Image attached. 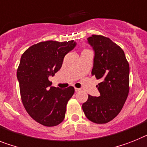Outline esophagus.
<instances>
[{"mask_svg": "<svg viewBox=\"0 0 147 147\" xmlns=\"http://www.w3.org/2000/svg\"><path fill=\"white\" fill-rule=\"evenodd\" d=\"M74 89H75V92H79V91L81 90L80 88H75Z\"/></svg>", "mask_w": 147, "mask_h": 147, "instance_id": "esophagus-1", "label": "esophagus"}]
</instances>
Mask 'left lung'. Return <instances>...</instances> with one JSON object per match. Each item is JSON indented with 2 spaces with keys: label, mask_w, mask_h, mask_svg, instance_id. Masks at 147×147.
I'll use <instances>...</instances> for the list:
<instances>
[{
  "label": "left lung",
  "mask_w": 147,
  "mask_h": 147,
  "mask_svg": "<svg viewBox=\"0 0 147 147\" xmlns=\"http://www.w3.org/2000/svg\"><path fill=\"white\" fill-rule=\"evenodd\" d=\"M94 52L92 75L101 82L99 97L88 94L82 105L88 119L97 124L110 122L119 113L129 92V65L124 51L110 38L92 35L87 38Z\"/></svg>",
  "instance_id": "left-lung-1"
}]
</instances>
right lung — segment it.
Instances as JSON below:
<instances>
[{
    "label": "right lung",
    "mask_w": 147,
    "mask_h": 147,
    "mask_svg": "<svg viewBox=\"0 0 147 147\" xmlns=\"http://www.w3.org/2000/svg\"><path fill=\"white\" fill-rule=\"evenodd\" d=\"M74 40H48L29 47L21 57L17 79L22 104L31 118L47 127L58 125L65 116L74 88L51 86L49 76L60 70L64 58L74 49Z\"/></svg>",
    "instance_id": "right-lung-1"
}]
</instances>
